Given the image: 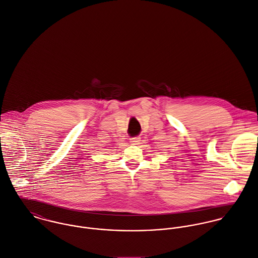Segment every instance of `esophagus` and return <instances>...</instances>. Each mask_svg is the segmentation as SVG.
<instances>
[{
  "instance_id": "34e87169",
  "label": "esophagus",
  "mask_w": 258,
  "mask_h": 258,
  "mask_svg": "<svg viewBox=\"0 0 258 258\" xmlns=\"http://www.w3.org/2000/svg\"><path fill=\"white\" fill-rule=\"evenodd\" d=\"M140 142H141V138L140 137H135V138L131 139V143L134 144V145H138Z\"/></svg>"
}]
</instances>
